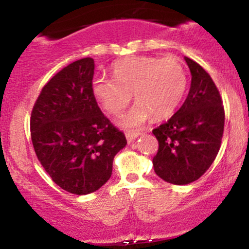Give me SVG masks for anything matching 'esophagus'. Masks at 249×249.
Wrapping results in <instances>:
<instances>
[{"label": "esophagus", "instance_id": "1", "mask_svg": "<svg viewBox=\"0 0 249 249\" xmlns=\"http://www.w3.org/2000/svg\"><path fill=\"white\" fill-rule=\"evenodd\" d=\"M139 134H141V132H139V131H127V132L125 133V136H126L127 142H131L132 141H134V139H136L137 137H139Z\"/></svg>", "mask_w": 249, "mask_h": 249}]
</instances>
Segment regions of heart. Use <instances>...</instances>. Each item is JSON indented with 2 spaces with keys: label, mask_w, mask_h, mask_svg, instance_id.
Masks as SVG:
<instances>
[{
  "label": "heart",
  "mask_w": 249,
  "mask_h": 249,
  "mask_svg": "<svg viewBox=\"0 0 249 249\" xmlns=\"http://www.w3.org/2000/svg\"><path fill=\"white\" fill-rule=\"evenodd\" d=\"M112 72L113 79L93 81L92 95L108 115L118 116L133 93L136 105L121 118L127 128L142 126L152 115L158 119L171 116L186 90V71L174 57H131L116 62Z\"/></svg>",
  "instance_id": "1"
}]
</instances>
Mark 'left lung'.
I'll return each mask as SVG.
<instances>
[{"mask_svg": "<svg viewBox=\"0 0 249 249\" xmlns=\"http://www.w3.org/2000/svg\"><path fill=\"white\" fill-rule=\"evenodd\" d=\"M192 81L184 104L164 124L152 131L158 139L153 157L157 176L174 185L196 181L210 168L221 146L225 110L211 76L185 57Z\"/></svg>", "mask_w": 249, "mask_h": 249, "instance_id": "obj_1", "label": "left lung"}]
</instances>
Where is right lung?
I'll use <instances>...</instances> for the list:
<instances>
[{"label":"right lung","instance_id":"right-lung-1","mask_svg":"<svg viewBox=\"0 0 249 249\" xmlns=\"http://www.w3.org/2000/svg\"><path fill=\"white\" fill-rule=\"evenodd\" d=\"M93 73L90 57L63 68L43 87L30 117L39 162L59 187L78 196L110 179L113 158L127 142L97 104Z\"/></svg>","mask_w":249,"mask_h":249}]
</instances>
